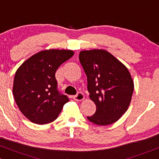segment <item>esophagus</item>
Listing matches in <instances>:
<instances>
[{
    "instance_id": "esophagus-1",
    "label": "esophagus",
    "mask_w": 159,
    "mask_h": 159,
    "mask_svg": "<svg viewBox=\"0 0 159 159\" xmlns=\"http://www.w3.org/2000/svg\"><path fill=\"white\" fill-rule=\"evenodd\" d=\"M84 94H83L82 93H81V92H78L75 96H73V99L75 100H76V101H81V100H84Z\"/></svg>"
}]
</instances>
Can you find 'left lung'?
I'll use <instances>...</instances> for the list:
<instances>
[{
	"label": "left lung",
	"mask_w": 159,
	"mask_h": 159,
	"mask_svg": "<svg viewBox=\"0 0 159 159\" xmlns=\"http://www.w3.org/2000/svg\"><path fill=\"white\" fill-rule=\"evenodd\" d=\"M79 60L87 75L89 97L96 106V113L87 118L98 125L115 122L128 109L134 89L128 69L102 49L81 51Z\"/></svg>",
	"instance_id": "left-lung-1"
}]
</instances>
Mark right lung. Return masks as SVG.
Here are the masks:
<instances>
[{
	"label": "right lung",
	"instance_id": "1",
	"mask_svg": "<svg viewBox=\"0 0 159 159\" xmlns=\"http://www.w3.org/2000/svg\"><path fill=\"white\" fill-rule=\"evenodd\" d=\"M74 55L70 50L41 51L26 60L17 70L13 84L15 100L22 113L32 122L55 121L69 101L58 90L56 72Z\"/></svg>",
	"mask_w": 159,
	"mask_h": 159
}]
</instances>
